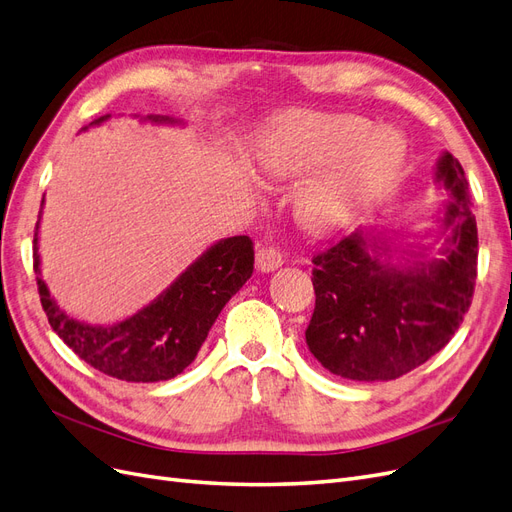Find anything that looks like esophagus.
I'll return each mask as SVG.
<instances>
[{"instance_id": "34e87169", "label": "esophagus", "mask_w": 512, "mask_h": 512, "mask_svg": "<svg viewBox=\"0 0 512 512\" xmlns=\"http://www.w3.org/2000/svg\"><path fill=\"white\" fill-rule=\"evenodd\" d=\"M284 265V254L269 243H258L256 247V267L262 273H271Z\"/></svg>"}]
</instances>
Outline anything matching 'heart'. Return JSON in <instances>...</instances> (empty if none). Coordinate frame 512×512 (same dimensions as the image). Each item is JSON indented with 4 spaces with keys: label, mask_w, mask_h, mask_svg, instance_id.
Here are the masks:
<instances>
[{
    "label": "heart",
    "mask_w": 512,
    "mask_h": 512,
    "mask_svg": "<svg viewBox=\"0 0 512 512\" xmlns=\"http://www.w3.org/2000/svg\"><path fill=\"white\" fill-rule=\"evenodd\" d=\"M371 132L359 115L290 113L275 123L258 156L262 177L284 181L325 166L294 198V215L312 235L350 224L391 183L404 149Z\"/></svg>",
    "instance_id": "obj_1"
}]
</instances>
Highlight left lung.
<instances>
[{
	"label": "left lung",
	"instance_id": "1",
	"mask_svg": "<svg viewBox=\"0 0 512 512\" xmlns=\"http://www.w3.org/2000/svg\"><path fill=\"white\" fill-rule=\"evenodd\" d=\"M448 194L438 218V256L393 258L386 239L356 230L314 256L316 307L305 342L324 369L356 382L395 380L440 352L463 322L474 294L478 232L468 179L444 151L436 164Z\"/></svg>",
	"mask_w": 512,
	"mask_h": 512
}]
</instances>
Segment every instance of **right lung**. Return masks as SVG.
Segmentation results:
<instances>
[{"label":"right lung","instance_id":"obj_1","mask_svg":"<svg viewBox=\"0 0 512 512\" xmlns=\"http://www.w3.org/2000/svg\"><path fill=\"white\" fill-rule=\"evenodd\" d=\"M108 117L111 115L94 119L89 126H100ZM145 119L153 123H181L166 115H147ZM40 218L42 209L34 232V271L46 318L72 352L117 380L160 382L179 376L196 359L224 305L254 271L252 239L245 235L228 237L207 247L173 284L134 316L115 324H89L68 316L40 277Z\"/></svg>","mask_w":512,"mask_h":512}]
</instances>
